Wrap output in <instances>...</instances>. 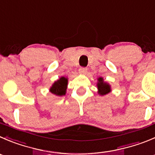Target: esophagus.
I'll return each instance as SVG.
<instances>
[{
	"mask_svg": "<svg viewBox=\"0 0 155 155\" xmlns=\"http://www.w3.org/2000/svg\"><path fill=\"white\" fill-rule=\"evenodd\" d=\"M87 72H88V69L85 68V67H81L79 70V73L81 74H86Z\"/></svg>",
	"mask_w": 155,
	"mask_h": 155,
	"instance_id": "esophagus-1",
	"label": "esophagus"
}]
</instances>
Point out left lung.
<instances>
[{"label":"left lung","mask_w":155,"mask_h":155,"mask_svg":"<svg viewBox=\"0 0 155 155\" xmlns=\"http://www.w3.org/2000/svg\"><path fill=\"white\" fill-rule=\"evenodd\" d=\"M97 94L101 96L107 94L111 91V86L108 82H105L102 77L97 78Z\"/></svg>","instance_id":"8db88e82"}]
</instances>
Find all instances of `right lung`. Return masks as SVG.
Masks as SVG:
<instances>
[{"mask_svg":"<svg viewBox=\"0 0 155 155\" xmlns=\"http://www.w3.org/2000/svg\"><path fill=\"white\" fill-rule=\"evenodd\" d=\"M67 85H68V78L61 76L60 79L55 81L51 86L49 91L56 96H64L67 93Z\"/></svg>","mask_w":155,"mask_h":155,"instance_id":"right-lung-1","label":"right lung"}]
</instances>
